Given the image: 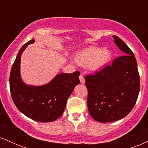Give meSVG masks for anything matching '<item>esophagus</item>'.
<instances>
[{
	"label": "esophagus",
	"instance_id": "esophagus-1",
	"mask_svg": "<svg viewBox=\"0 0 148 148\" xmlns=\"http://www.w3.org/2000/svg\"><path fill=\"white\" fill-rule=\"evenodd\" d=\"M79 79H80V81H81V84H84V83H85V79H84V76H83V75H80L79 76Z\"/></svg>",
	"mask_w": 148,
	"mask_h": 148
}]
</instances>
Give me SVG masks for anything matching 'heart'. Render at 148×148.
Wrapping results in <instances>:
<instances>
[{
	"mask_svg": "<svg viewBox=\"0 0 148 148\" xmlns=\"http://www.w3.org/2000/svg\"><path fill=\"white\" fill-rule=\"evenodd\" d=\"M111 56V51L108 49L92 47L76 53L74 59L80 66L97 70L106 65Z\"/></svg>",
	"mask_w": 148,
	"mask_h": 148,
	"instance_id": "b5f03b06",
	"label": "heart"
}]
</instances>
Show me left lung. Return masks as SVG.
Masks as SVG:
<instances>
[{
    "label": "left lung",
    "instance_id": "1",
    "mask_svg": "<svg viewBox=\"0 0 148 148\" xmlns=\"http://www.w3.org/2000/svg\"><path fill=\"white\" fill-rule=\"evenodd\" d=\"M113 37L124 56L94 75L85 76L88 111L99 123H111L127 116L140 91V77L134 53L118 36Z\"/></svg>",
    "mask_w": 148,
    "mask_h": 148
}]
</instances>
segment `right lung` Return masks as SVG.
<instances>
[{"mask_svg":"<svg viewBox=\"0 0 148 148\" xmlns=\"http://www.w3.org/2000/svg\"><path fill=\"white\" fill-rule=\"evenodd\" d=\"M31 40L18 52L10 76L12 98L17 108L25 116L42 123H50L60 118L65 108L67 99L76 85L80 84V72L57 74L49 84L41 86L25 84L20 74L21 54Z\"/></svg>","mask_w":148,"mask_h":148,"instance_id":"add662e5","label":"right lung"}]
</instances>
